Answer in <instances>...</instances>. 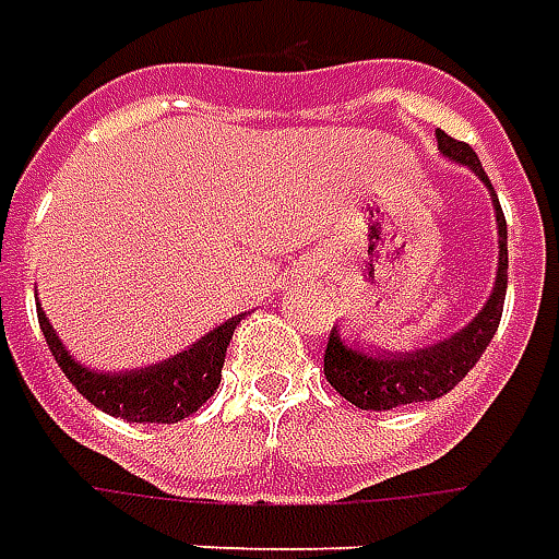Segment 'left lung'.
Segmentation results:
<instances>
[{"mask_svg":"<svg viewBox=\"0 0 559 559\" xmlns=\"http://www.w3.org/2000/svg\"><path fill=\"white\" fill-rule=\"evenodd\" d=\"M436 142L449 160L471 166L491 191L489 176L467 142H457L442 129L436 132ZM491 203H495V222H498V275H495L491 297L479 309V316L449 340H439L417 353H395V356L380 353V349H371V353L358 349L340 337V331L334 328L324 349V377L346 402H353L361 412H390L412 402H433L454 390L486 353V346L498 331V321L504 312V294H508V222H504L495 191H491Z\"/></svg>","mask_w":559,"mask_h":559,"instance_id":"1","label":"left lung"}]
</instances>
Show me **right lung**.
Segmentation results:
<instances>
[{
  "instance_id": "obj_1",
  "label": "right lung",
  "mask_w": 559,
  "mask_h": 559,
  "mask_svg": "<svg viewBox=\"0 0 559 559\" xmlns=\"http://www.w3.org/2000/svg\"><path fill=\"white\" fill-rule=\"evenodd\" d=\"M36 316H39V328L46 334L51 356L64 377L76 386V393L86 395L95 408L123 417L129 424H176L198 412L203 402L219 390L225 349L241 321V318L225 321L219 328H213L206 337L191 343L185 353L166 358L160 365L110 374V371H92L70 356L39 302H36Z\"/></svg>"
}]
</instances>
